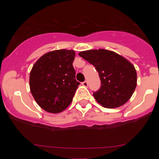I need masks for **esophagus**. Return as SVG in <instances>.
Masks as SVG:
<instances>
[{
  "label": "esophagus",
  "mask_w": 159,
  "mask_h": 159,
  "mask_svg": "<svg viewBox=\"0 0 159 159\" xmlns=\"http://www.w3.org/2000/svg\"><path fill=\"white\" fill-rule=\"evenodd\" d=\"M81 84H82V85L84 86V87H88V86H89V83H88V81H83Z\"/></svg>",
  "instance_id": "obj_1"
}]
</instances>
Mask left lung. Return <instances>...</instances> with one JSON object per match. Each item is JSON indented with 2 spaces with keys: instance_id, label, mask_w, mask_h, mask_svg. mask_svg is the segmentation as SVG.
I'll use <instances>...</instances> for the list:
<instances>
[{
  "instance_id": "left-lung-1",
  "label": "left lung",
  "mask_w": 159,
  "mask_h": 159,
  "mask_svg": "<svg viewBox=\"0 0 159 159\" xmlns=\"http://www.w3.org/2000/svg\"><path fill=\"white\" fill-rule=\"evenodd\" d=\"M79 56L95 68L101 87L93 96L106 108L121 106L129 100L137 85L134 67L127 59L114 51L105 49L80 52Z\"/></svg>"
}]
</instances>
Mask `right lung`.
Returning <instances> with one entry per match:
<instances>
[{
  "label": "right lung",
  "instance_id": "right-lung-1",
  "mask_svg": "<svg viewBox=\"0 0 159 159\" xmlns=\"http://www.w3.org/2000/svg\"><path fill=\"white\" fill-rule=\"evenodd\" d=\"M75 51L56 50L41 56L30 74V89L38 105L50 113H59L72 102L80 83L75 79Z\"/></svg>",
  "mask_w": 159,
  "mask_h": 159
}]
</instances>
